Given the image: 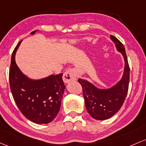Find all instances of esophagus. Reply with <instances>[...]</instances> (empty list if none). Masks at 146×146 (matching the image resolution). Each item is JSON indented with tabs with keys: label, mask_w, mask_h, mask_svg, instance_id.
<instances>
[{
	"label": "esophagus",
	"mask_w": 146,
	"mask_h": 146,
	"mask_svg": "<svg viewBox=\"0 0 146 146\" xmlns=\"http://www.w3.org/2000/svg\"><path fill=\"white\" fill-rule=\"evenodd\" d=\"M76 77H77V70L76 68H70L63 75V80L65 83H68L70 81L76 80Z\"/></svg>",
	"instance_id": "1"
}]
</instances>
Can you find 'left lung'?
Here are the masks:
<instances>
[{"label":"left lung","instance_id":"8db88e82","mask_svg":"<svg viewBox=\"0 0 146 146\" xmlns=\"http://www.w3.org/2000/svg\"><path fill=\"white\" fill-rule=\"evenodd\" d=\"M110 39L125 59V65L122 79L115 85L107 90L97 88L86 80L78 79V82L82 87L87 112L92 117L98 120L108 119L120 109L127 96L129 83L130 68L125 47L115 36H110Z\"/></svg>","mask_w":146,"mask_h":146}]
</instances>
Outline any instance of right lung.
Masks as SVG:
<instances>
[{"label": "right lung", "mask_w": 146, "mask_h": 146, "mask_svg": "<svg viewBox=\"0 0 146 146\" xmlns=\"http://www.w3.org/2000/svg\"><path fill=\"white\" fill-rule=\"evenodd\" d=\"M36 31L31 34H34ZM21 42L12 52L9 72L12 96L19 110L27 119L37 124L50 123L60 109L66 87L62 80L63 74L51 75L37 80L27 77L15 63V54Z\"/></svg>", "instance_id": "obj_1"}]
</instances>
